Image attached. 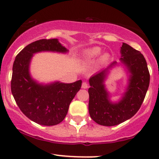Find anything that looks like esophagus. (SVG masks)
I'll use <instances>...</instances> for the list:
<instances>
[{
	"instance_id": "34e87169",
	"label": "esophagus",
	"mask_w": 159,
	"mask_h": 159,
	"mask_svg": "<svg viewBox=\"0 0 159 159\" xmlns=\"http://www.w3.org/2000/svg\"><path fill=\"white\" fill-rule=\"evenodd\" d=\"M88 87H89V85H88V84L87 83V82H83V84H82V86H81L82 88L87 89V88H88Z\"/></svg>"
}]
</instances>
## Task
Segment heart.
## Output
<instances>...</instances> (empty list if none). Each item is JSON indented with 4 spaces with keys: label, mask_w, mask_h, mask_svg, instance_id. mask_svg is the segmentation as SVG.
<instances>
[{
    "label": "heart",
    "mask_w": 159,
    "mask_h": 159,
    "mask_svg": "<svg viewBox=\"0 0 159 159\" xmlns=\"http://www.w3.org/2000/svg\"><path fill=\"white\" fill-rule=\"evenodd\" d=\"M101 53V49H100L98 47H94V48H90L88 50H87L84 53L85 57L87 59H93V58L96 57L99 55V54ZM109 58V55L107 54H104V55L102 57V61H107Z\"/></svg>",
    "instance_id": "1"
}]
</instances>
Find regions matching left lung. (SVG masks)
Segmentation results:
<instances>
[{
  "label": "left lung",
  "instance_id": "8db88e82",
  "mask_svg": "<svg viewBox=\"0 0 159 159\" xmlns=\"http://www.w3.org/2000/svg\"><path fill=\"white\" fill-rule=\"evenodd\" d=\"M120 61L130 72L126 92L119 102H110L104 81L108 69L116 63L114 62L90 78L89 113L96 123L113 126L132 118L143 103L149 85V69L143 54L126 43H123Z\"/></svg>",
  "mask_w": 159,
  "mask_h": 159
}]
</instances>
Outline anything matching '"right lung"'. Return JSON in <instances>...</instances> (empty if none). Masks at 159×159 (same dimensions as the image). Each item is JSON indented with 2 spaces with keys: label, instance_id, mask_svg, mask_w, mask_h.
<instances>
[{
  "label": "right lung",
  "instance_id": "add662e5",
  "mask_svg": "<svg viewBox=\"0 0 159 159\" xmlns=\"http://www.w3.org/2000/svg\"><path fill=\"white\" fill-rule=\"evenodd\" d=\"M68 52L57 39H40L27 45L16 57L12 66L11 91L20 110L27 118L43 125H55L66 116L69 105L81 89L82 81L40 84L32 79L29 65L36 52Z\"/></svg>",
  "mask_w": 159,
  "mask_h": 159
}]
</instances>
